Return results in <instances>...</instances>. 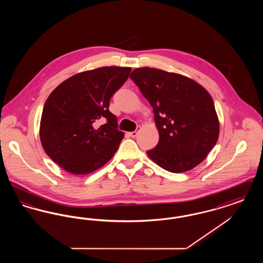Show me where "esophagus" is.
I'll list each match as a JSON object with an SVG mask.
<instances>
[{"instance_id":"esophagus-1","label":"esophagus","mask_w":263,"mask_h":263,"mask_svg":"<svg viewBox=\"0 0 263 263\" xmlns=\"http://www.w3.org/2000/svg\"><path fill=\"white\" fill-rule=\"evenodd\" d=\"M139 131H140V127H137V129H136L135 131L128 133V135H129L130 137L135 138L136 136H137L138 132H139Z\"/></svg>"}]
</instances>
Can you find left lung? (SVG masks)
I'll return each mask as SVG.
<instances>
[{
    "instance_id": "left-lung-1",
    "label": "left lung",
    "mask_w": 263,
    "mask_h": 263,
    "mask_svg": "<svg viewBox=\"0 0 263 263\" xmlns=\"http://www.w3.org/2000/svg\"><path fill=\"white\" fill-rule=\"evenodd\" d=\"M150 102L159 143L147 155L163 170L179 174L206 158L219 137V120L209 92L184 76L153 68L130 76Z\"/></svg>"
}]
</instances>
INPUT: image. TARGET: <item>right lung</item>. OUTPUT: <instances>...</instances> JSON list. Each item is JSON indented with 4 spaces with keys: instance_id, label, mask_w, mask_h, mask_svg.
<instances>
[{
    "instance_id": "right-lung-1",
    "label": "right lung",
    "mask_w": 263,
    "mask_h": 263,
    "mask_svg": "<svg viewBox=\"0 0 263 263\" xmlns=\"http://www.w3.org/2000/svg\"><path fill=\"white\" fill-rule=\"evenodd\" d=\"M128 67H102L64 81L46 100L40 141L54 163L87 175L107 163L124 133L117 129L109 101L131 73Z\"/></svg>"
}]
</instances>
